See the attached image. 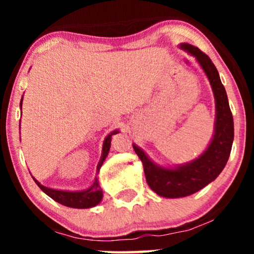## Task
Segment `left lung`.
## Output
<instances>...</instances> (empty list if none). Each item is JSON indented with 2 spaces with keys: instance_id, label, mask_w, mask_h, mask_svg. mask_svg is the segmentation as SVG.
<instances>
[{
  "instance_id": "obj_1",
  "label": "left lung",
  "mask_w": 254,
  "mask_h": 254,
  "mask_svg": "<svg viewBox=\"0 0 254 254\" xmlns=\"http://www.w3.org/2000/svg\"><path fill=\"white\" fill-rule=\"evenodd\" d=\"M180 48L196 58L209 78L216 105V122L210 144L202 155L189 164L177 166L176 168L157 166L145 155L141 148L133 144V150L143 164L145 179L149 188L159 196L166 198L190 196L216 179L228 161L234 139L232 111L216 66L208 55L196 46L185 43L180 44Z\"/></svg>"
}]
</instances>
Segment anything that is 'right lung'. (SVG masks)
<instances>
[{"mask_svg": "<svg viewBox=\"0 0 254 254\" xmlns=\"http://www.w3.org/2000/svg\"><path fill=\"white\" fill-rule=\"evenodd\" d=\"M22 104V99L21 103H20V106ZM118 130L112 131L109 136L105 138L104 141V145H103V153H101V157L100 161H99L98 167H97V172L99 173L100 171L101 166H103L105 159H106L107 154L110 151V147H111V137L115 133H117ZM33 180L36 182V184L40 188V190L43 192H45L49 197H51L52 199L56 200L60 204L65 206H70V208H76V209H87V208H92V206L98 205L99 203L101 202V198H103V190L99 188V182L98 178H95L94 183L93 185L90 186L89 189L83 191H61V190H54V189H49L45 188V186L42 185L38 180H36L33 178Z\"/></svg>", "mask_w": 254, "mask_h": 254, "instance_id": "obj_1", "label": "right lung"}]
</instances>
